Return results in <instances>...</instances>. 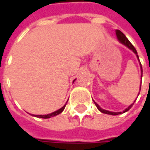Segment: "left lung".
I'll return each instance as SVG.
<instances>
[{
    "mask_svg": "<svg viewBox=\"0 0 150 150\" xmlns=\"http://www.w3.org/2000/svg\"><path fill=\"white\" fill-rule=\"evenodd\" d=\"M116 38H117V39H118V41H119L121 43V44H123V45H125V46H127V47H128L129 50H132V52L134 53L136 55H137V58L138 61L140 62V60H139V57H138V55H137V50H136V49L134 48V46L132 45V43L130 42L129 41V39H128V38H126L125 35L123 34L121 31L119 30H116ZM140 67H141V73H142V76H141V77L142 78V72H143V71H142V64H141V62H140ZM141 84H142V83H141ZM140 91H141V87H140ZM139 94H140V91H139L138 96H139ZM93 101H94V100H93ZM134 102H135V101H134ZM134 102H133L132 104H130L129 107L127 108H125V109L123 111V112H110V111L105 110V109H103V108H101L100 107V105H99L97 103H96V102L94 101L95 104H96V108H98V110L100 111L101 112L105 113V114H108V115H112V116H116V115H119V114H121V113H125V112H128V111H129V109H130V108L132 107V105H133V104H134Z\"/></svg>",
    "mask_w": 150,
    "mask_h": 150,
    "instance_id": "8db88e82",
    "label": "left lung"
}]
</instances>
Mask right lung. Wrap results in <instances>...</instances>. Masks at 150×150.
Masks as SVG:
<instances>
[{
    "label": "right lung",
    "mask_w": 150,
    "mask_h": 150,
    "mask_svg": "<svg viewBox=\"0 0 150 150\" xmlns=\"http://www.w3.org/2000/svg\"><path fill=\"white\" fill-rule=\"evenodd\" d=\"M75 81V79H74V80H73V83H74ZM66 104L64 105V106H63V107H62L61 108H59V110L55 111V112H54L50 113V114H47V115H34V114H32V116H35V117H39V118H43V119L50 118V117H53V116H57V115H59V114H60V113L62 112V111L64 110V108H65Z\"/></svg>",
    "instance_id": "obj_1"
}]
</instances>
